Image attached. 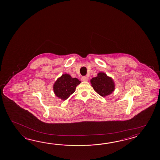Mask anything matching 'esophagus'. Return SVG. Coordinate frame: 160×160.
Here are the masks:
<instances>
[{"instance_id":"esophagus-1","label":"esophagus","mask_w":160,"mask_h":160,"mask_svg":"<svg viewBox=\"0 0 160 160\" xmlns=\"http://www.w3.org/2000/svg\"><path fill=\"white\" fill-rule=\"evenodd\" d=\"M81 80L82 81H88V78L85 76V77H82Z\"/></svg>"}]
</instances>
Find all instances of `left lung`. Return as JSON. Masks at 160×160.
<instances>
[{
  "instance_id": "1",
  "label": "left lung",
  "mask_w": 160,
  "mask_h": 160,
  "mask_svg": "<svg viewBox=\"0 0 160 160\" xmlns=\"http://www.w3.org/2000/svg\"><path fill=\"white\" fill-rule=\"evenodd\" d=\"M90 82L94 90L103 97L109 95L115 90V83L112 79L104 72H99L97 77L92 78Z\"/></svg>"
}]
</instances>
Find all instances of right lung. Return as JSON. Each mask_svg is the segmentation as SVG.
<instances>
[{
    "instance_id": "obj_1",
    "label": "right lung",
    "mask_w": 160,
    "mask_h": 160,
    "mask_svg": "<svg viewBox=\"0 0 160 160\" xmlns=\"http://www.w3.org/2000/svg\"><path fill=\"white\" fill-rule=\"evenodd\" d=\"M80 83L78 79L73 78L68 74H63L54 83V92L57 97L63 100H66L75 92L76 87Z\"/></svg>"
}]
</instances>
